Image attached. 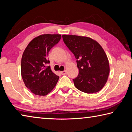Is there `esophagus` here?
Masks as SVG:
<instances>
[{
  "label": "esophagus",
  "mask_w": 132,
  "mask_h": 132,
  "mask_svg": "<svg viewBox=\"0 0 132 132\" xmlns=\"http://www.w3.org/2000/svg\"><path fill=\"white\" fill-rule=\"evenodd\" d=\"M61 73L62 75H66L67 72H66V71H61Z\"/></svg>",
  "instance_id": "1"
}]
</instances>
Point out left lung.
<instances>
[{
  "label": "left lung",
  "instance_id": "left-lung-1",
  "mask_svg": "<svg viewBox=\"0 0 132 132\" xmlns=\"http://www.w3.org/2000/svg\"><path fill=\"white\" fill-rule=\"evenodd\" d=\"M63 41L77 59L79 73L73 82L82 92L91 94L100 91L108 80L109 64L102 46L90 37L63 35Z\"/></svg>",
  "mask_w": 132,
  "mask_h": 132
}]
</instances>
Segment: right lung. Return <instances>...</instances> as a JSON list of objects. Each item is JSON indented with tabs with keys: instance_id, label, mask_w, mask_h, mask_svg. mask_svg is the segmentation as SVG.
Instances as JSON below:
<instances>
[{
	"instance_id": "1",
	"label": "right lung",
	"mask_w": 132,
	"mask_h": 132,
	"mask_svg": "<svg viewBox=\"0 0 132 132\" xmlns=\"http://www.w3.org/2000/svg\"><path fill=\"white\" fill-rule=\"evenodd\" d=\"M61 34H42L31 40L23 53L21 74L25 86L35 95L45 96L52 91L59 77L45 67L49 51L58 43Z\"/></svg>"
}]
</instances>
